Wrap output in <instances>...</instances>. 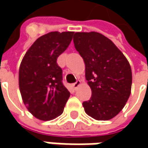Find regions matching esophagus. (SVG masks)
Masks as SVG:
<instances>
[{
  "label": "esophagus",
  "instance_id": "34e87169",
  "mask_svg": "<svg viewBox=\"0 0 148 148\" xmlns=\"http://www.w3.org/2000/svg\"><path fill=\"white\" fill-rule=\"evenodd\" d=\"M80 85H81V82H80V81H77L76 82L73 83V84H72V86H73V89H74V90H77V87H78V86H79Z\"/></svg>",
  "mask_w": 148,
  "mask_h": 148
}]
</instances>
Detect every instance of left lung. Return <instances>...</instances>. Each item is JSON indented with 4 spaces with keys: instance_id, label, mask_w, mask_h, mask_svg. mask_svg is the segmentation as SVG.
Returning <instances> with one entry per match:
<instances>
[{
    "instance_id": "8db88e82",
    "label": "left lung",
    "mask_w": 148,
    "mask_h": 148,
    "mask_svg": "<svg viewBox=\"0 0 148 148\" xmlns=\"http://www.w3.org/2000/svg\"><path fill=\"white\" fill-rule=\"evenodd\" d=\"M73 42L86 66L91 97L85 112L96 120H110L122 110L131 94L132 70L126 57L110 38L97 32H77Z\"/></svg>"
}]
</instances>
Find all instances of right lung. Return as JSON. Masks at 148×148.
<instances>
[{
    "mask_svg": "<svg viewBox=\"0 0 148 148\" xmlns=\"http://www.w3.org/2000/svg\"><path fill=\"white\" fill-rule=\"evenodd\" d=\"M74 32L54 31L39 37L28 49L19 70V87L27 110L48 121L61 115L70 92L62 82L57 59L71 43Z\"/></svg>",
    "mask_w": 148,
    "mask_h": 148,
    "instance_id": "1",
    "label": "right lung"
}]
</instances>
